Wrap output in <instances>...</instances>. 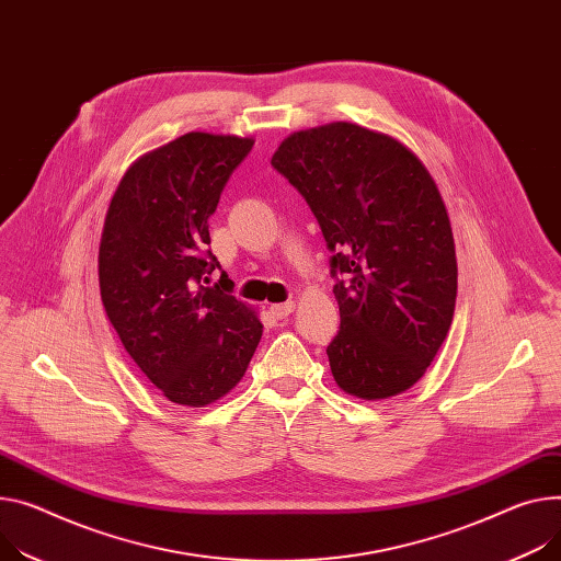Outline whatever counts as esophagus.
Returning <instances> with one entry per match:
<instances>
[{"label":"esophagus","mask_w":561,"mask_h":561,"mask_svg":"<svg viewBox=\"0 0 561 561\" xmlns=\"http://www.w3.org/2000/svg\"><path fill=\"white\" fill-rule=\"evenodd\" d=\"M276 319H287L291 312H294V304L291 300H287V304H278V306H272V310H270Z\"/></svg>","instance_id":"obj_1"}]
</instances>
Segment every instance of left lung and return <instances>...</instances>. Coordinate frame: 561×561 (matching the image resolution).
I'll list each match as a JSON object with an SVG mask.
<instances>
[{
	"instance_id": "8db88e82",
	"label": "left lung",
	"mask_w": 561,
	"mask_h": 561,
	"mask_svg": "<svg viewBox=\"0 0 561 561\" xmlns=\"http://www.w3.org/2000/svg\"><path fill=\"white\" fill-rule=\"evenodd\" d=\"M272 165L332 251L341 325L325 353L336 386L362 400L411 389L456 308L454 236L434 178L398 139L346 121L289 135Z\"/></svg>"
}]
</instances>
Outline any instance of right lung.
<instances>
[{
  "label": "right lung",
  "instance_id": "add662e5",
  "mask_svg": "<svg viewBox=\"0 0 561 561\" xmlns=\"http://www.w3.org/2000/svg\"><path fill=\"white\" fill-rule=\"evenodd\" d=\"M253 139L188 133L123 175L99 249L101 298L123 348L175 404L206 407L242 379L263 323L222 287L208 218Z\"/></svg>",
  "mask_w": 561,
  "mask_h": 561
}]
</instances>
